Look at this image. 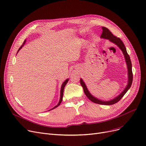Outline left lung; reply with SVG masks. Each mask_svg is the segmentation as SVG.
I'll list each match as a JSON object with an SVG mask.
<instances>
[{"mask_svg": "<svg viewBox=\"0 0 146 146\" xmlns=\"http://www.w3.org/2000/svg\"><path fill=\"white\" fill-rule=\"evenodd\" d=\"M102 30L103 32L101 36V38H106V39H108L111 42L114 43L115 44L117 45L119 48L122 51L123 55L124 56V59L125 60L126 64H127V71H128V83L127 85L126 86L124 90L118 96L115 98L114 99L109 100V101H104V100H101L98 98H95L90 93V92L87 89L86 84L83 82V80L80 79V84L82 86L83 88L84 92L86 94V96L89 98L90 100L93 102V103H97V104H102V105H111L113 104H115L116 103H117L124 96V95L128 91V90L130 88V87L131 86L132 82H133V73H132V64L131 62V60L129 55L128 54L127 50H126L125 47L122 42L121 39L119 37H117L116 36H114L111 32L109 30V29L105 27H102Z\"/></svg>", "mask_w": 146, "mask_h": 146, "instance_id": "left-lung-1", "label": "left lung"}]
</instances>
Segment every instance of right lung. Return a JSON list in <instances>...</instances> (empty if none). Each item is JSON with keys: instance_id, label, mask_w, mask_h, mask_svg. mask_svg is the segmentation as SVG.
<instances>
[{"instance_id": "add662e5", "label": "right lung", "mask_w": 146, "mask_h": 146, "mask_svg": "<svg viewBox=\"0 0 146 146\" xmlns=\"http://www.w3.org/2000/svg\"><path fill=\"white\" fill-rule=\"evenodd\" d=\"M25 42H26V40L24 41V42H23V44L20 47V48H19V50H18V51H17V53L19 52V51L20 50L21 48H22V47L24 46V44H25ZM68 81H69V79H66L63 83V84H62V87H61V90H60V100H59V103H58V104L56 106H54L53 108H52V109H50V110H49L48 111H50V110H53V109H55V108H56L57 107H58L59 106L60 104V103H62V100H63V91H64V87H65V86H66V84H67V83L68 82Z\"/></svg>"}]
</instances>
